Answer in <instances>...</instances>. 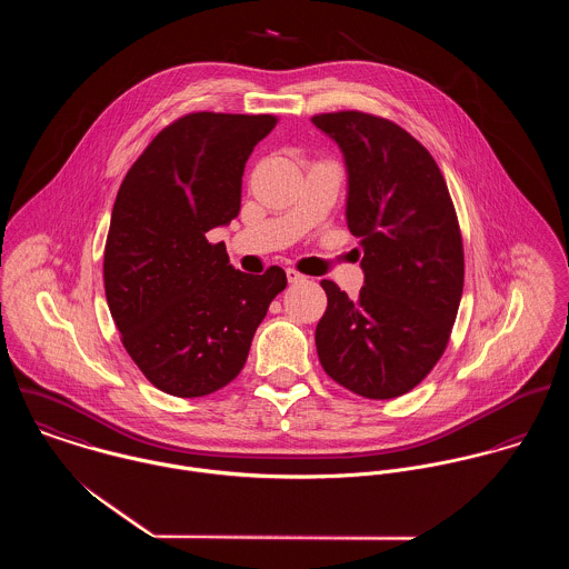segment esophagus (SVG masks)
Here are the masks:
<instances>
[{"label":"esophagus","instance_id":"1","mask_svg":"<svg viewBox=\"0 0 569 569\" xmlns=\"http://www.w3.org/2000/svg\"><path fill=\"white\" fill-rule=\"evenodd\" d=\"M287 280H289L291 284H298V282H305V280H307V276H305V273H300L298 269H287Z\"/></svg>","mask_w":569,"mask_h":569}]
</instances>
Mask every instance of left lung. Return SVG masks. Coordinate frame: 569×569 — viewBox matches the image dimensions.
Wrapping results in <instances>:
<instances>
[{
  "mask_svg": "<svg viewBox=\"0 0 569 569\" xmlns=\"http://www.w3.org/2000/svg\"><path fill=\"white\" fill-rule=\"evenodd\" d=\"M348 170V230L361 239L363 287L328 298L316 328L326 375L366 399L413 390L442 357L465 287V249L447 181L429 151L392 120L337 111L311 118Z\"/></svg>",
  "mask_w": 569,
  "mask_h": 569,
  "instance_id": "left-lung-1",
  "label": "left lung"
}]
</instances>
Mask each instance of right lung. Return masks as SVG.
<instances>
[{"label":"right lung","instance_id":"1","mask_svg":"<svg viewBox=\"0 0 569 569\" xmlns=\"http://www.w3.org/2000/svg\"><path fill=\"white\" fill-rule=\"evenodd\" d=\"M276 116L188 113L162 129L124 174L104 244V296L122 346L166 395L194 399L243 370L258 325L287 287L249 276L206 234L241 210L253 147Z\"/></svg>","mask_w":569,"mask_h":569}]
</instances>
